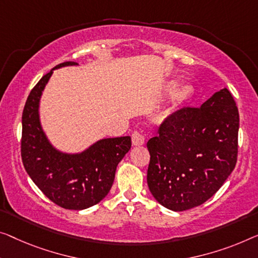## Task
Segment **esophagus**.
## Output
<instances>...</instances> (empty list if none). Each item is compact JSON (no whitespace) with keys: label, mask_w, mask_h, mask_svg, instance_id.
Here are the masks:
<instances>
[{"label":"esophagus","mask_w":258,"mask_h":258,"mask_svg":"<svg viewBox=\"0 0 258 258\" xmlns=\"http://www.w3.org/2000/svg\"><path fill=\"white\" fill-rule=\"evenodd\" d=\"M145 136L140 132H138V131H136V132H133L132 134V142L134 146H141L145 144Z\"/></svg>","instance_id":"34e87169"}]
</instances>
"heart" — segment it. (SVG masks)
Returning <instances> with one entry per match:
<instances>
[{
    "label": "heart",
    "instance_id": "heart-1",
    "mask_svg": "<svg viewBox=\"0 0 258 258\" xmlns=\"http://www.w3.org/2000/svg\"><path fill=\"white\" fill-rule=\"evenodd\" d=\"M175 86L176 82H171L169 84L170 88H175ZM192 95H194V87L189 83H185L183 84V86H180L177 91H176V99H177L178 102H185L192 97Z\"/></svg>",
    "mask_w": 258,
    "mask_h": 258
}]
</instances>
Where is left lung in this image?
Wrapping results in <instances>:
<instances>
[{
	"label": "left lung",
	"mask_w": 258,
	"mask_h": 258,
	"mask_svg": "<svg viewBox=\"0 0 258 258\" xmlns=\"http://www.w3.org/2000/svg\"><path fill=\"white\" fill-rule=\"evenodd\" d=\"M239 110L227 88L201 107L169 116L149 139L147 183L153 197L180 212L202 205L232 174L237 160Z\"/></svg>",
	"instance_id": "obj_1"
}]
</instances>
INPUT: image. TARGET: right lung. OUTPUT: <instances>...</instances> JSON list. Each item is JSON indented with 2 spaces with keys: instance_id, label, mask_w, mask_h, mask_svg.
<instances>
[{
  "instance_id": "obj_1",
  "label": "right lung",
  "mask_w": 258,
  "mask_h": 258,
  "mask_svg": "<svg viewBox=\"0 0 258 258\" xmlns=\"http://www.w3.org/2000/svg\"><path fill=\"white\" fill-rule=\"evenodd\" d=\"M40 79L26 99L22 116V161L33 183L56 205L84 210L99 203L112 186L118 163L131 149V137L106 138L75 154L60 152L46 137L39 118L41 95L53 71Z\"/></svg>"
}]
</instances>
